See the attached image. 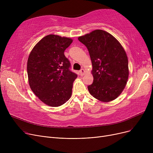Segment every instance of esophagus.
<instances>
[{"mask_svg": "<svg viewBox=\"0 0 153 153\" xmlns=\"http://www.w3.org/2000/svg\"><path fill=\"white\" fill-rule=\"evenodd\" d=\"M79 72H80V74H81V76H84L85 74V70L84 69H81V70H80Z\"/></svg>", "mask_w": 153, "mask_h": 153, "instance_id": "esophagus-1", "label": "esophagus"}]
</instances>
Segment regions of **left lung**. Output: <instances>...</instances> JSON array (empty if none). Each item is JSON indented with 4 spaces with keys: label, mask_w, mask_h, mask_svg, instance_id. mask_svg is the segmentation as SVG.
<instances>
[{
    "label": "left lung",
    "mask_w": 153,
    "mask_h": 153,
    "mask_svg": "<svg viewBox=\"0 0 153 153\" xmlns=\"http://www.w3.org/2000/svg\"><path fill=\"white\" fill-rule=\"evenodd\" d=\"M89 51L92 64L93 83L88 90L97 100L108 102L117 99L126 86L129 70L125 50L108 32L95 30L78 38Z\"/></svg>",
    "instance_id": "8db88e82"
}]
</instances>
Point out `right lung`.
<instances>
[{
  "label": "right lung",
  "instance_id": "1",
  "mask_svg": "<svg viewBox=\"0 0 153 153\" xmlns=\"http://www.w3.org/2000/svg\"><path fill=\"white\" fill-rule=\"evenodd\" d=\"M72 42L69 38L49 35L30 52L27 61L28 82L39 99L51 107L66 103L72 95L77 75L69 70L71 64L64 51Z\"/></svg>",
  "mask_w": 153,
  "mask_h": 153
}]
</instances>
